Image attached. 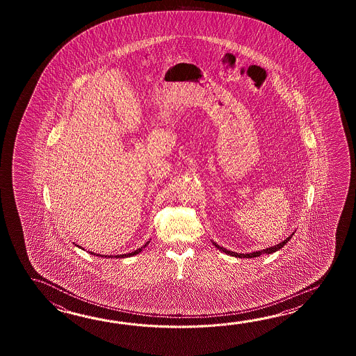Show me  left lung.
Listing matches in <instances>:
<instances>
[{
    "label": "left lung",
    "instance_id": "1",
    "mask_svg": "<svg viewBox=\"0 0 356 356\" xmlns=\"http://www.w3.org/2000/svg\"><path fill=\"white\" fill-rule=\"evenodd\" d=\"M291 236L293 234L288 236L284 242L279 243L277 245H273V247H270V248H267V250H259V252H253V253H247V254H242V253H235V252H232V250H225V248H222V247H220L216 243H213V245L218 248V250H221V252H224V253H227L229 256H234V257L238 258H253V257H259L261 254H270V253H273V252H276V250H281L286 243L291 239Z\"/></svg>",
    "mask_w": 356,
    "mask_h": 356
}]
</instances>
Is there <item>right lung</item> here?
Instances as JSON below:
<instances>
[{"label": "right lung", "instance_id": "right-lung-1", "mask_svg": "<svg viewBox=\"0 0 356 356\" xmlns=\"http://www.w3.org/2000/svg\"><path fill=\"white\" fill-rule=\"evenodd\" d=\"M150 242L145 243L144 247H146L147 244H149ZM143 250V248H138V250H134L132 253H129V254H120V258H124V257H129V256H135V254H137V253H140ZM92 254H95V253H92ZM97 256H100V254H97ZM117 257V256H115Z\"/></svg>", "mask_w": 356, "mask_h": 356}]
</instances>
